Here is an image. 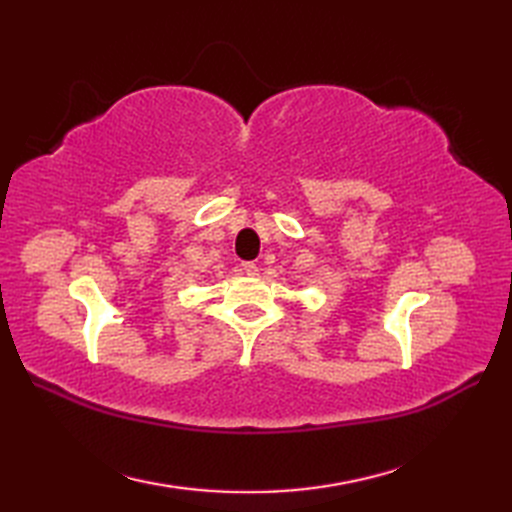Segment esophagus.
Here are the masks:
<instances>
[{
	"label": "esophagus",
	"mask_w": 512,
	"mask_h": 512,
	"mask_svg": "<svg viewBox=\"0 0 512 512\" xmlns=\"http://www.w3.org/2000/svg\"><path fill=\"white\" fill-rule=\"evenodd\" d=\"M241 273L243 275H258V267L254 265V262H243V265H241Z\"/></svg>",
	"instance_id": "obj_1"
}]
</instances>
